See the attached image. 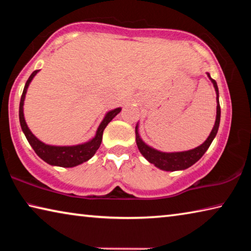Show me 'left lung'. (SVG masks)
<instances>
[{
    "label": "left lung",
    "instance_id": "left-lung-1",
    "mask_svg": "<svg viewBox=\"0 0 251 251\" xmlns=\"http://www.w3.org/2000/svg\"><path fill=\"white\" fill-rule=\"evenodd\" d=\"M208 77L211 80V83L214 84L216 95H217V115H216V122L212 128L210 135L208 136V138L203 142L201 146H198L194 150L187 151H177V152H163L157 150H154L151 146L146 145L145 143L142 141L141 136L138 134V125H136L135 133H136V144L141 154L145 157V158L150 161V163L154 164L156 167H158L161 171L166 172H175V171H182L186 169L198 161L201 158L202 155L205 154L206 151L209 148L210 144L214 141L215 136L217 135V131L219 128V123H220V105H219V92L218 86L215 79L210 77L209 73H207Z\"/></svg>",
    "mask_w": 251,
    "mask_h": 251
}]
</instances>
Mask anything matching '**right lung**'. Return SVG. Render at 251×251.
Instances as JSON below:
<instances>
[{"label":"right lung","instance_id":"1","mask_svg":"<svg viewBox=\"0 0 251 251\" xmlns=\"http://www.w3.org/2000/svg\"><path fill=\"white\" fill-rule=\"evenodd\" d=\"M39 71H34L29 76L28 79L25 83L23 94L21 96L20 101V110H19V116H20V124L22 127V130L25 135V137L29 143V145L32 146L34 151L36 152V155L41 157L42 159L50 165L53 166H59V167H74L77 166L79 164H83L84 161H87L91 159L96 151L99 150L101 143V138H103V131L105 127L108 125V123L115 117L118 113L121 112L122 108L118 107L113 110H110L106 114L104 120L101 121L100 125L97 128L96 135L94 138H92L91 141L87 143L79 144V145L74 146H52V145H46L43 142H41L40 139H37L35 136L32 134V131L26 125L24 118L23 113V105L25 100V94H26L27 87L31 80L33 79L34 76L37 74Z\"/></svg>","mask_w":251,"mask_h":251}]
</instances>
